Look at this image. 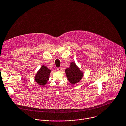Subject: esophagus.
<instances>
[{
    "instance_id": "1",
    "label": "esophagus",
    "mask_w": 126,
    "mask_h": 126,
    "mask_svg": "<svg viewBox=\"0 0 126 126\" xmlns=\"http://www.w3.org/2000/svg\"><path fill=\"white\" fill-rule=\"evenodd\" d=\"M57 70L58 71L60 72V71H61L62 70V68H61V67H59V68H57Z\"/></svg>"
}]
</instances>
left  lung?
I'll use <instances>...</instances> for the list:
<instances>
[{
    "instance_id": "left-lung-1",
    "label": "left lung",
    "mask_w": 126,
    "mask_h": 126,
    "mask_svg": "<svg viewBox=\"0 0 126 126\" xmlns=\"http://www.w3.org/2000/svg\"><path fill=\"white\" fill-rule=\"evenodd\" d=\"M65 73L68 81L72 84L79 82L83 76V72L80 70L74 62L70 63V67L65 70Z\"/></svg>"
}]
</instances>
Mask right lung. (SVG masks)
Returning <instances> with one entry per match:
<instances>
[{"label":"right lung","mask_w":126,"mask_h":126,"mask_svg":"<svg viewBox=\"0 0 126 126\" xmlns=\"http://www.w3.org/2000/svg\"><path fill=\"white\" fill-rule=\"evenodd\" d=\"M51 70L46 66L42 65L35 76V81L40 85L44 86L47 84L49 79Z\"/></svg>","instance_id":"add662e5"}]
</instances>
